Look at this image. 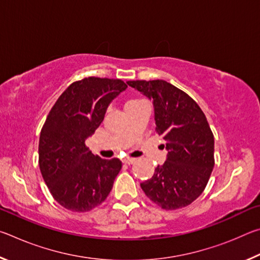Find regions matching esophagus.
I'll use <instances>...</instances> for the list:
<instances>
[{
	"label": "esophagus",
	"mask_w": 260,
	"mask_h": 260,
	"mask_svg": "<svg viewBox=\"0 0 260 260\" xmlns=\"http://www.w3.org/2000/svg\"><path fill=\"white\" fill-rule=\"evenodd\" d=\"M134 161H135L134 158H124V159H122V162H125V164H127V165L133 164Z\"/></svg>",
	"instance_id": "esophagus-1"
}]
</instances>
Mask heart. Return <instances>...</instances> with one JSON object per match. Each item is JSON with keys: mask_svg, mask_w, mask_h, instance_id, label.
Returning a JSON list of instances; mask_svg holds the SVG:
<instances>
[{"mask_svg": "<svg viewBox=\"0 0 260 260\" xmlns=\"http://www.w3.org/2000/svg\"><path fill=\"white\" fill-rule=\"evenodd\" d=\"M132 102H136V100H132V101H128V102H127V103H132ZM126 103V104H127Z\"/></svg>", "mask_w": 260, "mask_h": 260, "instance_id": "heart-1", "label": "heart"}]
</instances>
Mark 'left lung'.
Segmentation results:
<instances>
[{
	"label": "left lung",
	"instance_id": "obj_1",
	"mask_svg": "<svg viewBox=\"0 0 260 260\" xmlns=\"http://www.w3.org/2000/svg\"><path fill=\"white\" fill-rule=\"evenodd\" d=\"M127 85L152 101L156 132L167 150L164 164L141 188L162 209L184 208L203 192L214 166V138L205 114L190 96L165 80Z\"/></svg>",
	"mask_w": 260,
	"mask_h": 260
}]
</instances>
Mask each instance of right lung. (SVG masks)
I'll use <instances>...</instances> for the list:
<instances>
[{"label":"right lung","mask_w":260,"mask_h":260,"mask_svg":"<svg viewBox=\"0 0 260 260\" xmlns=\"http://www.w3.org/2000/svg\"><path fill=\"white\" fill-rule=\"evenodd\" d=\"M126 88L119 79L85 78L70 85L48 114L39 141V166L52 197L65 209L87 212L111 191L121 161L93 155L85 142Z\"/></svg>","instance_id":"right-lung-1"}]
</instances>
